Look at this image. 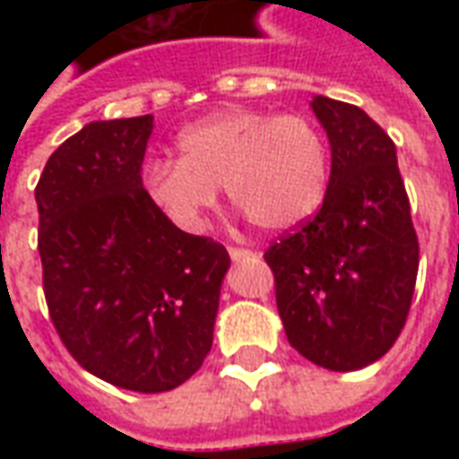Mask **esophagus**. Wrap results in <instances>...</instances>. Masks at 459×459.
I'll list each match as a JSON object with an SVG mask.
<instances>
[{"instance_id":"1","label":"esophagus","mask_w":459,"mask_h":459,"mask_svg":"<svg viewBox=\"0 0 459 459\" xmlns=\"http://www.w3.org/2000/svg\"><path fill=\"white\" fill-rule=\"evenodd\" d=\"M229 253H230V258H233V260H240V258H246V255H253V250L238 248V246H230Z\"/></svg>"}]
</instances>
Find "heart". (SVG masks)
<instances>
[{"mask_svg":"<svg viewBox=\"0 0 459 459\" xmlns=\"http://www.w3.org/2000/svg\"><path fill=\"white\" fill-rule=\"evenodd\" d=\"M179 160L142 171L150 201L181 230L204 229L219 186L263 230H288L317 213L329 186V147L305 115L233 108L184 127Z\"/></svg>","mask_w":459,"mask_h":459,"instance_id":"b5f03b06","label":"heart"}]
</instances>
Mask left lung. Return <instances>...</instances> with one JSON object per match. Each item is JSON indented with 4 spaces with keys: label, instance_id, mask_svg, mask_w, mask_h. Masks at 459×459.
Listing matches in <instances>:
<instances>
[{
    "label": "left lung",
    "instance_id": "1",
    "mask_svg": "<svg viewBox=\"0 0 459 459\" xmlns=\"http://www.w3.org/2000/svg\"><path fill=\"white\" fill-rule=\"evenodd\" d=\"M332 144L327 196L265 250L288 342L312 364L354 371L403 332L418 278V236L394 140L356 105L317 95Z\"/></svg>",
    "mask_w": 459,
    "mask_h": 459
}]
</instances>
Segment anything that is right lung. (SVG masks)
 I'll return each mask as SVG.
<instances>
[{
	"label": "right lung",
	"instance_id": "1",
	"mask_svg": "<svg viewBox=\"0 0 459 459\" xmlns=\"http://www.w3.org/2000/svg\"><path fill=\"white\" fill-rule=\"evenodd\" d=\"M152 115L85 125L36 184L44 298L85 371L137 394L196 374L213 342L229 250L184 233L142 186Z\"/></svg>",
	"mask_w": 459,
	"mask_h": 459
}]
</instances>
